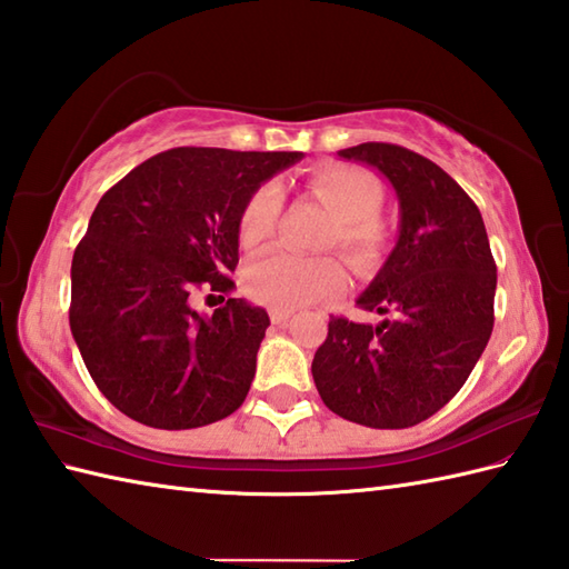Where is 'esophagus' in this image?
<instances>
[{"mask_svg":"<svg viewBox=\"0 0 569 569\" xmlns=\"http://www.w3.org/2000/svg\"><path fill=\"white\" fill-rule=\"evenodd\" d=\"M269 318L273 325H283L288 322V318H291V310H278V308H271L269 310Z\"/></svg>","mask_w":569,"mask_h":569,"instance_id":"esophagus-1","label":"esophagus"}]
</instances>
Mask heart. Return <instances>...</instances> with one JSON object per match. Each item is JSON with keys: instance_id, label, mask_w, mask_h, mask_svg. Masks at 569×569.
<instances>
[{"instance_id": "heart-1", "label": "heart", "mask_w": 569, "mask_h": 569, "mask_svg": "<svg viewBox=\"0 0 569 569\" xmlns=\"http://www.w3.org/2000/svg\"><path fill=\"white\" fill-rule=\"evenodd\" d=\"M306 190L322 208L335 214L328 247H340L345 257L357 266L379 261L389 229L379 217L383 204V188L365 168L355 166H322L306 178ZM281 214V192L276 186H259L247 198L237 220L239 244L249 253L263 251L276 234ZM345 269L335 257H293L273 253L247 271L244 288L251 300L261 306L291 310L318 303L345 288Z\"/></svg>"}]
</instances>
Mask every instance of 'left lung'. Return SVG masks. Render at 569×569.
<instances>
[{
  "label": "left lung",
  "instance_id": "obj_1",
  "mask_svg": "<svg viewBox=\"0 0 569 569\" xmlns=\"http://www.w3.org/2000/svg\"><path fill=\"white\" fill-rule=\"evenodd\" d=\"M391 180L401 232L359 296L379 325L330 318L312 359L322 403L345 420L398 430L428 420L469 379L493 330L497 261L481 212L438 163L396 143L337 151Z\"/></svg>",
  "mask_w": 569,
  "mask_h": 569
}]
</instances>
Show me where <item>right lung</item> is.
Here are the masks:
<instances>
[{
	"instance_id": "right-lung-1",
	"label": "right lung",
	"mask_w": 569,
	"mask_h": 569,
	"mask_svg": "<svg viewBox=\"0 0 569 569\" xmlns=\"http://www.w3.org/2000/svg\"><path fill=\"white\" fill-rule=\"evenodd\" d=\"M300 151L178 147L151 156L104 192L70 266V332L107 401L149 428L188 430L244 403L269 328L232 293L237 220L263 180Z\"/></svg>"
}]
</instances>
